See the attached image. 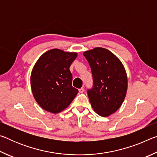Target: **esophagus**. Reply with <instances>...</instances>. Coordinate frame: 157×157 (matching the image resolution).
I'll return each mask as SVG.
<instances>
[{"mask_svg":"<svg viewBox=\"0 0 157 157\" xmlns=\"http://www.w3.org/2000/svg\"><path fill=\"white\" fill-rule=\"evenodd\" d=\"M84 89L83 88V87H82L81 89H79V92L80 93V94H82V93L84 92Z\"/></svg>","mask_w":157,"mask_h":157,"instance_id":"esophagus-1","label":"esophagus"}]
</instances>
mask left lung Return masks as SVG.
Here are the masks:
<instances>
[{
    "mask_svg": "<svg viewBox=\"0 0 157 157\" xmlns=\"http://www.w3.org/2000/svg\"><path fill=\"white\" fill-rule=\"evenodd\" d=\"M91 69L94 85L87 94L91 107L98 115L109 116L123 104L127 90L126 71L120 59L103 48L83 53Z\"/></svg>",
    "mask_w": 157,
    "mask_h": 157,
    "instance_id": "left-lung-1",
    "label": "left lung"
}]
</instances>
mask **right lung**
Masks as SVG:
<instances>
[{"label": "right lung", "mask_w": 157, "mask_h": 157, "mask_svg": "<svg viewBox=\"0 0 157 157\" xmlns=\"http://www.w3.org/2000/svg\"><path fill=\"white\" fill-rule=\"evenodd\" d=\"M76 52L51 49L44 53L33 68L30 84L36 102L44 110L57 113L68 107L78 94L72 86L69 68Z\"/></svg>", "instance_id": "obj_1"}]
</instances>
